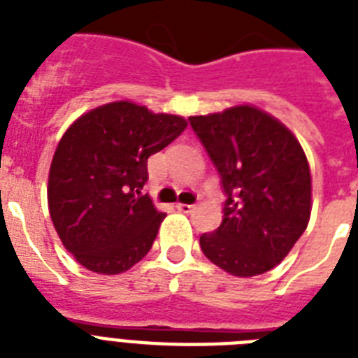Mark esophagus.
<instances>
[{
	"label": "esophagus",
	"mask_w": 358,
	"mask_h": 358,
	"mask_svg": "<svg viewBox=\"0 0 358 358\" xmlns=\"http://www.w3.org/2000/svg\"><path fill=\"white\" fill-rule=\"evenodd\" d=\"M193 208H195V204H184V202H178V204H176V210H180V212L184 213L193 212Z\"/></svg>",
	"instance_id": "34e87169"
}]
</instances>
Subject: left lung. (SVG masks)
<instances>
[{"instance_id":"left-lung-1","label":"left lung","mask_w":358,"mask_h":358,"mask_svg":"<svg viewBox=\"0 0 358 358\" xmlns=\"http://www.w3.org/2000/svg\"><path fill=\"white\" fill-rule=\"evenodd\" d=\"M223 185V223L201 236L208 260L236 277H255L286 258L305 232L312 178L299 141L252 106L189 117Z\"/></svg>"}]
</instances>
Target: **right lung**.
Wrapping results in <instances>:
<instances>
[{
    "instance_id": "1",
    "label": "right lung",
    "mask_w": 358,
    "mask_h": 358,
    "mask_svg": "<svg viewBox=\"0 0 358 358\" xmlns=\"http://www.w3.org/2000/svg\"><path fill=\"white\" fill-rule=\"evenodd\" d=\"M185 126L184 117L122 100L91 109L64 131L48 206L64 249L89 271L119 275L150 250L165 213L143 195L146 162Z\"/></svg>"
}]
</instances>
